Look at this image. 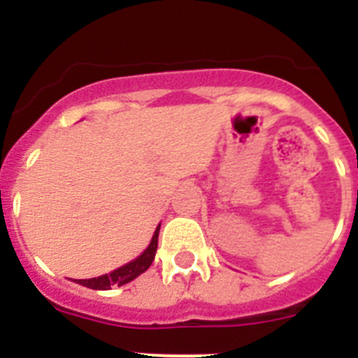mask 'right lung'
<instances>
[{
	"label": "right lung",
	"mask_w": 358,
	"mask_h": 358,
	"mask_svg": "<svg viewBox=\"0 0 358 358\" xmlns=\"http://www.w3.org/2000/svg\"><path fill=\"white\" fill-rule=\"evenodd\" d=\"M157 236H159V226L157 229L154 231V236H152L150 243H148V248L141 252L136 260L129 262V264L122 265L120 268L113 271L109 274H103V276L98 278H91V280H75L78 285H84L87 289H94V290H109L113 285H125L129 281L136 280V278L143 274L148 267L154 262V256H156L157 251Z\"/></svg>",
	"instance_id": "obj_1"
}]
</instances>
